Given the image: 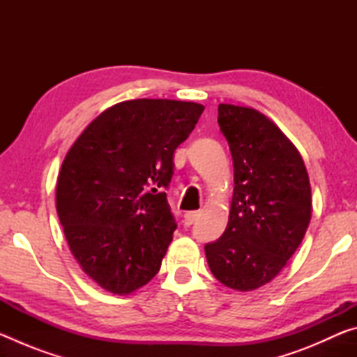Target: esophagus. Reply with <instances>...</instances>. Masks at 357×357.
<instances>
[{
	"mask_svg": "<svg viewBox=\"0 0 357 357\" xmlns=\"http://www.w3.org/2000/svg\"><path fill=\"white\" fill-rule=\"evenodd\" d=\"M197 215H198L197 211H187V213L184 214V225H185V227H190L192 223L195 222Z\"/></svg>",
	"mask_w": 357,
	"mask_h": 357,
	"instance_id": "obj_1",
	"label": "esophagus"
}]
</instances>
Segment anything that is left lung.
Here are the masks:
<instances>
[{
	"label": "left lung",
	"mask_w": 357,
	"mask_h": 357,
	"mask_svg": "<svg viewBox=\"0 0 357 357\" xmlns=\"http://www.w3.org/2000/svg\"><path fill=\"white\" fill-rule=\"evenodd\" d=\"M229 144L234 192L228 225L206 244L211 273L236 291H252L279 275L312 219L309 173L298 148L263 113L219 105Z\"/></svg>",
	"instance_id": "1"
}]
</instances>
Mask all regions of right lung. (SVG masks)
<instances>
[{
	"label": "right lung",
	"instance_id": "add662e5",
	"mask_svg": "<svg viewBox=\"0 0 357 357\" xmlns=\"http://www.w3.org/2000/svg\"><path fill=\"white\" fill-rule=\"evenodd\" d=\"M204 107L124 100L88 124L66 154L56 211L72 255L105 291L126 296L159 273L176 229L164 192L173 153Z\"/></svg>",
	"mask_w": 357,
	"mask_h": 357
}]
</instances>
